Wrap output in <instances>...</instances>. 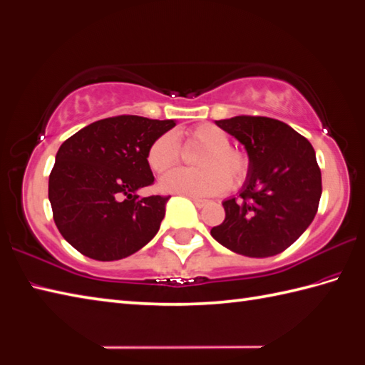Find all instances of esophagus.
Masks as SVG:
<instances>
[{"label":"esophagus","instance_id":"esophagus-1","mask_svg":"<svg viewBox=\"0 0 365 365\" xmlns=\"http://www.w3.org/2000/svg\"><path fill=\"white\" fill-rule=\"evenodd\" d=\"M189 198L193 201V203H195L197 207H203V206L207 205L206 200H201V198H197V197H189Z\"/></svg>","mask_w":365,"mask_h":365}]
</instances>
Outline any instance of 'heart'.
<instances>
[{"instance_id": "obj_1", "label": "heart", "mask_w": 365, "mask_h": 365, "mask_svg": "<svg viewBox=\"0 0 365 365\" xmlns=\"http://www.w3.org/2000/svg\"><path fill=\"white\" fill-rule=\"evenodd\" d=\"M185 142L203 147L195 159L200 168H176L160 180L162 189L189 197H214L228 187L239 189L251 173V160L245 151L230 145V135L215 125L192 128ZM181 148L172 133L160 134L151 142L147 162L153 172L164 173L178 164Z\"/></svg>"}]
</instances>
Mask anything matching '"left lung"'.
<instances>
[{"label":"left lung","mask_w":365,"mask_h":365,"mask_svg":"<svg viewBox=\"0 0 365 365\" xmlns=\"http://www.w3.org/2000/svg\"><path fill=\"white\" fill-rule=\"evenodd\" d=\"M215 125L244 145L251 173L240 198L223 201L212 237L234 253L269 257L289 248L314 220L322 173L309 140L279 120L239 115Z\"/></svg>","instance_id":"1"}]
</instances>
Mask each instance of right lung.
<instances>
[{
	"label": "right lung",
	"mask_w": 365,
	"mask_h": 365,
	"mask_svg": "<svg viewBox=\"0 0 365 365\" xmlns=\"http://www.w3.org/2000/svg\"><path fill=\"white\" fill-rule=\"evenodd\" d=\"M173 120L118 115L83 128L61 145L48 182L59 232L79 253L117 261L156 236L168 197L140 198L155 182L147 162L151 142Z\"/></svg>",
	"instance_id": "1"
}]
</instances>
